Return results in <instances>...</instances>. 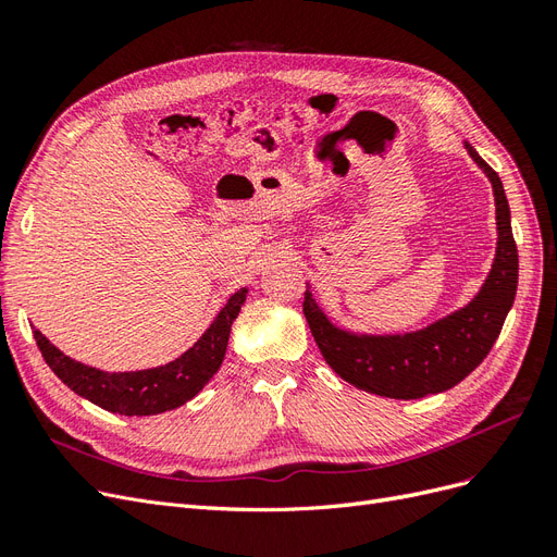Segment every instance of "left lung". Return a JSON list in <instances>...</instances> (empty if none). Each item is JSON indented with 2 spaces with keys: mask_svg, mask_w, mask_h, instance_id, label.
<instances>
[{
  "mask_svg": "<svg viewBox=\"0 0 557 557\" xmlns=\"http://www.w3.org/2000/svg\"><path fill=\"white\" fill-rule=\"evenodd\" d=\"M465 148L493 185L497 221L493 267L469 305L411 332H352L334 323L307 283L305 315L320 352L336 374L364 393L418 399L450 391L485 360L513 307L518 248L511 232L509 201L493 166H487L469 141H465Z\"/></svg>",
  "mask_w": 557,
  "mask_h": 557,
  "instance_id": "left-lung-1",
  "label": "left lung"
}]
</instances>
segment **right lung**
<instances>
[{
    "mask_svg": "<svg viewBox=\"0 0 557 557\" xmlns=\"http://www.w3.org/2000/svg\"><path fill=\"white\" fill-rule=\"evenodd\" d=\"M248 288L234 293L218 311L207 332L172 362L139 369V372H102V369L72 360L35 330V339L46 364L55 376L81 397L121 416H156L190 401L225 360L232 323L237 320Z\"/></svg>",
    "mask_w": 557,
    "mask_h": 557,
    "instance_id": "right-lung-1",
    "label": "right lung"
}]
</instances>
